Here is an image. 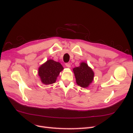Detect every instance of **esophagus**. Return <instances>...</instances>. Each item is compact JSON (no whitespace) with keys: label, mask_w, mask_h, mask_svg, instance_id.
<instances>
[{"label":"esophagus","mask_w":133,"mask_h":133,"mask_svg":"<svg viewBox=\"0 0 133 133\" xmlns=\"http://www.w3.org/2000/svg\"><path fill=\"white\" fill-rule=\"evenodd\" d=\"M65 66H66V67H68V68H70L71 64H70V63H67L65 64Z\"/></svg>","instance_id":"esophagus-1"}]
</instances>
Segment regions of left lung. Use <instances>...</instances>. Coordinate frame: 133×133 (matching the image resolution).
Returning <instances> with one entry per match:
<instances>
[{
  "mask_svg": "<svg viewBox=\"0 0 133 133\" xmlns=\"http://www.w3.org/2000/svg\"><path fill=\"white\" fill-rule=\"evenodd\" d=\"M76 83L83 88H87L93 80L94 72L87 63H82L78 67L73 69Z\"/></svg>",
  "mask_w": 133,
  "mask_h": 133,
  "instance_id": "1",
  "label": "left lung"
}]
</instances>
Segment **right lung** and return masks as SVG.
I'll return each mask as SVG.
<instances>
[{"mask_svg":"<svg viewBox=\"0 0 133 133\" xmlns=\"http://www.w3.org/2000/svg\"><path fill=\"white\" fill-rule=\"evenodd\" d=\"M63 67L59 62L48 60L39 68L38 73L43 84L48 85L54 83Z\"/></svg>","mask_w":133,"mask_h":133,"instance_id":"obj_1","label":"right lung"}]
</instances>
